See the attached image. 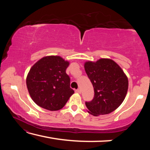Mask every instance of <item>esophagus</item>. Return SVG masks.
Returning a JSON list of instances; mask_svg holds the SVG:
<instances>
[{"mask_svg":"<svg viewBox=\"0 0 150 150\" xmlns=\"http://www.w3.org/2000/svg\"><path fill=\"white\" fill-rule=\"evenodd\" d=\"M75 93H79V94H81V89H77V90H75Z\"/></svg>","mask_w":150,"mask_h":150,"instance_id":"esophagus-1","label":"esophagus"}]
</instances>
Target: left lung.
<instances>
[{"mask_svg":"<svg viewBox=\"0 0 150 150\" xmlns=\"http://www.w3.org/2000/svg\"><path fill=\"white\" fill-rule=\"evenodd\" d=\"M84 67L95 92L93 99L85 103L88 112L97 116L115 110L122 103L128 88V77L123 70L113 60L106 58L86 62Z\"/></svg>","mask_w":150,"mask_h":150,"instance_id":"left-lung-1","label":"left lung"}]
</instances>
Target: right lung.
<instances>
[{"label": "right lung", "mask_w": 150, "mask_h": 150, "mask_svg": "<svg viewBox=\"0 0 150 150\" xmlns=\"http://www.w3.org/2000/svg\"><path fill=\"white\" fill-rule=\"evenodd\" d=\"M69 62L57 55H50L38 61L30 69L26 85L32 99L43 108L58 110L65 106L74 91L65 71Z\"/></svg>", "instance_id": "add662e5"}]
</instances>
